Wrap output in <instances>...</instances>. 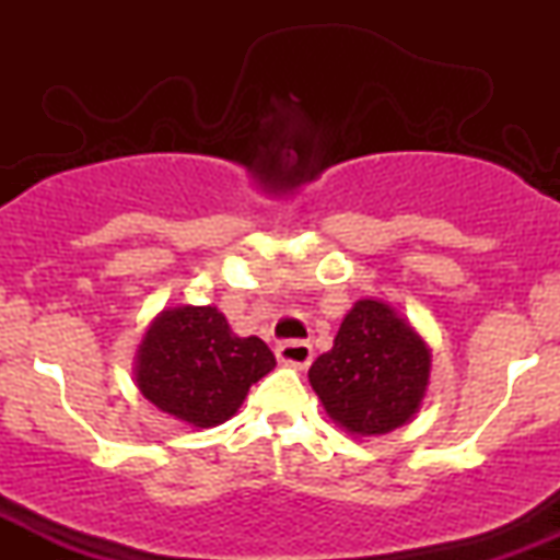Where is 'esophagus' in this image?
Masks as SVG:
<instances>
[{"instance_id": "34e87169", "label": "esophagus", "mask_w": 560, "mask_h": 560, "mask_svg": "<svg viewBox=\"0 0 560 560\" xmlns=\"http://www.w3.org/2000/svg\"><path fill=\"white\" fill-rule=\"evenodd\" d=\"M276 358L284 365L302 371L313 361V345L305 342V339H284V342L276 347Z\"/></svg>"}]
</instances>
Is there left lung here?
Segmentation results:
<instances>
[{
    "label": "left lung",
    "instance_id": "obj_1",
    "mask_svg": "<svg viewBox=\"0 0 560 560\" xmlns=\"http://www.w3.org/2000/svg\"><path fill=\"white\" fill-rule=\"evenodd\" d=\"M307 378L326 413L347 432L387 434L419 410L429 384V347L389 305L361 300Z\"/></svg>",
    "mask_w": 560,
    "mask_h": 560
}]
</instances>
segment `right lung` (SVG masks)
<instances>
[{
    "instance_id": "add662e5",
    "label": "right lung",
    "mask_w": 560,
    "mask_h": 560,
    "mask_svg": "<svg viewBox=\"0 0 560 560\" xmlns=\"http://www.w3.org/2000/svg\"><path fill=\"white\" fill-rule=\"evenodd\" d=\"M273 365L268 345L236 337L218 307L186 305L152 320L137 355V384L163 413L208 429L231 419Z\"/></svg>"
}]
</instances>
